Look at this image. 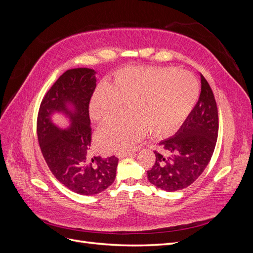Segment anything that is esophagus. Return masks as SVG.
Instances as JSON below:
<instances>
[{"instance_id":"34e87169","label":"esophagus","mask_w":253,"mask_h":253,"mask_svg":"<svg viewBox=\"0 0 253 253\" xmlns=\"http://www.w3.org/2000/svg\"><path fill=\"white\" fill-rule=\"evenodd\" d=\"M134 155H136V153L134 151H131V150L122 151V152L117 153V156L119 158H124V157H126V156H134Z\"/></svg>"}]
</instances>
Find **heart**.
Instances as JSON below:
<instances>
[{
    "label": "heart",
    "mask_w": 253,
    "mask_h": 253,
    "mask_svg": "<svg viewBox=\"0 0 253 253\" xmlns=\"http://www.w3.org/2000/svg\"><path fill=\"white\" fill-rule=\"evenodd\" d=\"M198 96L194 76L174 68L127 67L115 75L110 86L99 88L90 102V116L104 124L127 110L126 117L110 122L98 133L104 152H118L153 137L172 134L192 111Z\"/></svg>",
    "instance_id": "b5f03b06"
}]
</instances>
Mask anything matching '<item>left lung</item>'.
<instances>
[{"label": "left lung", "instance_id": "left-lung-1", "mask_svg": "<svg viewBox=\"0 0 253 253\" xmlns=\"http://www.w3.org/2000/svg\"><path fill=\"white\" fill-rule=\"evenodd\" d=\"M201 94L186 121L172 138L154 151L155 164L147 171L155 187L174 192L200 177L213 155L218 135V112L208 81L201 74Z\"/></svg>", "mask_w": 253, "mask_h": 253}]
</instances>
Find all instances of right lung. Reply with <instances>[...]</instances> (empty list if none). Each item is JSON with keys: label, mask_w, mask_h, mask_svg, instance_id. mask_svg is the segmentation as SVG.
Segmentation results:
<instances>
[{"label": "right lung", "mask_w": 253, "mask_h": 253, "mask_svg": "<svg viewBox=\"0 0 253 253\" xmlns=\"http://www.w3.org/2000/svg\"><path fill=\"white\" fill-rule=\"evenodd\" d=\"M96 88L94 70H68L44 95L37 118V135L42 155L52 175L63 186L81 195H95L109 188L116 177L118 158H90L89 102ZM70 102L75 112L67 111ZM53 111L70 113L72 127L60 130L50 120Z\"/></svg>", "instance_id": "obj_1"}]
</instances>
